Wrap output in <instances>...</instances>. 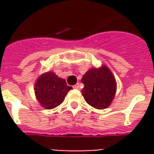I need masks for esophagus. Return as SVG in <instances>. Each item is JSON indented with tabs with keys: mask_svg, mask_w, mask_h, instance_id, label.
<instances>
[{
	"mask_svg": "<svg viewBox=\"0 0 154 154\" xmlns=\"http://www.w3.org/2000/svg\"><path fill=\"white\" fill-rule=\"evenodd\" d=\"M73 88L74 89H79V88H80V84L77 83L76 85H74Z\"/></svg>",
	"mask_w": 154,
	"mask_h": 154,
	"instance_id": "34e87169",
	"label": "esophagus"
}]
</instances>
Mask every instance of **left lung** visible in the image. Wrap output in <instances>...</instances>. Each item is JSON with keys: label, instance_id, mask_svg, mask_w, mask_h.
I'll return each mask as SVG.
<instances>
[{"label": "left lung", "instance_id": "left-lung-1", "mask_svg": "<svg viewBox=\"0 0 154 154\" xmlns=\"http://www.w3.org/2000/svg\"><path fill=\"white\" fill-rule=\"evenodd\" d=\"M82 82L84 84L82 96L90 106L99 110L110 106L116 95V82L106 65L87 71Z\"/></svg>", "mask_w": 154, "mask_h": 154}]
</instances>
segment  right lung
Listing matches in <instances>:
<instances>
[{
    "mask_svg": "<svg viewBox=\"0 0 154 154\" xmlns=\"http://www.w3.org/2000/svg\"><path fill=\"white\" fill-rule=\"evenodd\" d=\"M35 96L42 106L50 110L59 106L72 87L67 86L66 81L58 77L53 72L42 74L35 85Z\"/></svg>",
    "mask_w": 154,
    "mask_h": 154,
    "instance_id": "add662e5",
    "label": "right lung"
}]
</instances>
